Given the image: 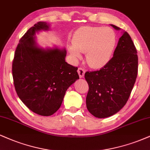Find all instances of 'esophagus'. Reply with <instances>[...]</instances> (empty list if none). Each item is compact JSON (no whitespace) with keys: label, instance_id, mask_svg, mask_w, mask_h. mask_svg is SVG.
<instances>
[{"label":"esophagus","instance_id":"obj_1","mask_svg":"<svg viewBox=\"0 0 150 150\" xmlns=\"http://www.w3.org/2000/svg\"><path fill=\"white\" fill-rule=\"evenodd\" d=\"M78 73H79V77H80V78H83L85 75L84 69H83V68H81V67H79L78 69Z\"/></svg>","mask_w":150,"mask_h":150}]
</instances>
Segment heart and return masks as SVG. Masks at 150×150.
I'll return each instance as SVG.
<instances>
[{
    "label": "heart",
    "mask_w": 150,
    "mask_h": 150,
    "mask_svg": "<svg viewBox=\"0 0 150 150\" xmlns=\"http://www.w3.org/2000/svg\"><path fill=\"white\" fill-rule=\"evenodd\" d=\"M117 37L110 28L86 26L79 28L73 38L74 47L69 51L76 60L81 58L79 52L86 53L90 67H102L108 63L113 53Z\"/></svg>",
    "instance_id": "obj_1"
}]
</instances>
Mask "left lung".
I'll use <instances>...</instances> for the list:
<instances>
[{
	"label": "left lung",
	"instance_id": "8db88e82",
	"mask_svg": "<svg viewBox=\"0 0 150 150\" xmlns=\"http://www.w3.org/2000/svg\"><path fill=\"white\" fill-rule=\"evenodd\" d=\"M138 63L136 48L128 33L124 32L108 63L99 70L85 74L89 86L86 106L92 115L108 117L123 108L137 78Z\"/></svg>",
	"mask_w": 150,
	"mask_h": 150
}]
</instances>
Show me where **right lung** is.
<instances>
[{"mask_svg": "<svg viewBox=\"0 0 150 150\" xmlns=\"http://www.w3.org/2000/svg\"><path fill=\"white\" fill-rule=\"evenodd\" d=\"M49 30L39 21L20 39L12 61V76L18 97L33 112L49 116L60 108L68 88L79 76L78 67L65 62L66 50L39 48L35 32Z\"/></svg>", "mask_w": 150, "mask_h": 150, "instance_id": "1", "label": "right lung"}]
</instances>
